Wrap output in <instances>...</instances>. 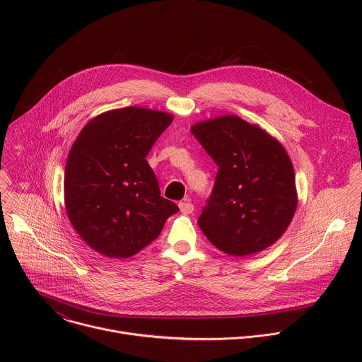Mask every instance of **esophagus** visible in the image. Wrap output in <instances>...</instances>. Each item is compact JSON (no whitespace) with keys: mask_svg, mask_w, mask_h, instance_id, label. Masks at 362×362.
<instances>
[{"mask_svg":"<svg viewBox=\"0 0 362 362\" xmlns=\"http://www.w3.org/2000/svg\"><path fill=\"white\" fill-rule=\"evenodd\" d=\"M179 208H180V212L182 214H185V215H190L192 212H193V204L190 203V202H187V200H185V202H180L179 203Z\"/></svg>","mask_w":362,"mask_h":362,"instance_id":"1","label":"esophagus"}]
</instances>
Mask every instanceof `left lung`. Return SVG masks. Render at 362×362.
<instances>
[{"label":"left lung","mask_w":362,"mask_h":362,"mask_svg":"<svg viewBox=\"0 0 362 362\" xmlns=\"http://www.w3.org/2000/svg\"><path fill=\"white\" fill-rule=\"evenodd\" d=\"M219 170L197 225L219 250L247 256L274 245L296 211L292 162L264 129L238 116L192 126Z\"/></svg>","instance_id":"obj_1"}]
</instances>
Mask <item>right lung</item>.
Instances as JSON below:
<instances>
[{"instance_id":"obj_1","label":"right lung","mask_w":362,"mask_h":362,"mask_svg":"<svg viewBox=\"0 0 362 362\" xmlns=\"http://www.w3.org/2000/svg\"><path fill=\"white\" fill-rule=\"evenodd\" d=\"M173 116L141 107L103 113L77 136L66 165L69 219L95 252L124 259L156 239L177 204L162 197L146 156Z\"/></svg>"}]
</instances>
